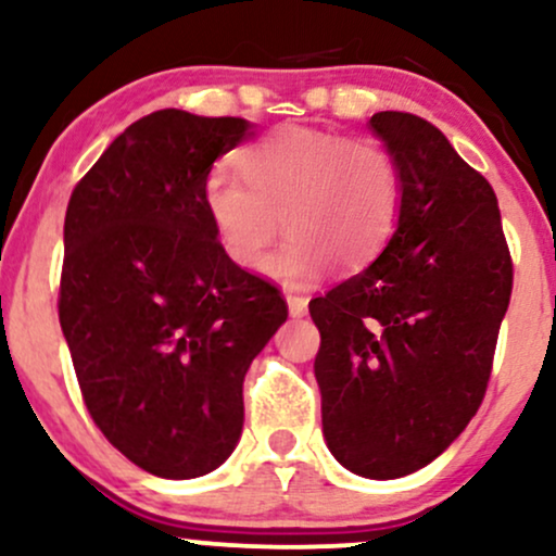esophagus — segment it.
<instances>
[{"label": "esophagus", "mask_w": 556, "mask_h": 556, "mask_svg": "<svg viewBox=\"0 0 556 556\" xmlns=\"http://www.w3.org/2000/svg\"><path fill=\"white\" fill-rule=\"evenodd\" d=\"M287 308H290V316H305L308 314V298L303 295H287Z\"/></svg>", "instance_id": "obj_1"}]
</instances>
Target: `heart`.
Returning <instances> with one entry per match:
<instances>
[{"mask_svg":"<svg viewBox=\"0 0 556 556\" xmlns=\"http://www.w3.org/2000/svg\"><path fill=\"white\" fill-rule=\"evenodd\" d=\"M240 177L214 169L203 208L229 261L258 269L279 229L287 240L266 271L285 285H308L334 261L363 269L397 227L402 172L374 138L321 127L282 125L242 146Z\"/></svg>","mask_w":556,"mask_h":556,"instance_id":"1","label":"heart"}]
</instances>
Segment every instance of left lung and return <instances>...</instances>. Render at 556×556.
<instances>
[{"mask_svg": "<svg viewBox=\"0 0 556 556\" xmlns=\"http://www.w3.org/2000/svg\"><path fill=\"white\" fill-rule=\"evenodd\" d=\"M371 127L402 172L397 229L308 311L331 455L387 481L442 455L481 407L513 258L494 190L439 127L407 112L374 114Z\"/></svg>", "mask_w": 556, "mask_h": 556, "instance_id": "left-lung-1", "label": "left lung"}]
</instances>
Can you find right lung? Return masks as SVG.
Masks as SVG:
<instances>
[{
  "label": "right lung",
  "instance_id": "add662e5",
  "mask_svg": "<svg viewBox=\"0 0 556 556\" xmlns=\"http://www.w3.org/2000/svg\"><path fill=\"white\" fill-rule=\"evenodd\" d=\"M240 117L159 110L70 195L60 324L88 416L146 473L198 478L242 431V381L287 318L277 285L227 258L203 208Z\"/></svg>",
  "mask_w": 556,
  "mask_h": 556
}]
</instances>
